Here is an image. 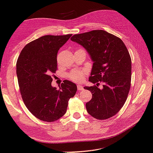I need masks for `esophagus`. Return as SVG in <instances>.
<instances>
[{
  "mask_svg": "<svg viewBox=\"0 0 153 153\" xmlns=\"http://www.w3.org/2000/svg\"><path fill=\"white\" fill-rule=\"evenodd\" d=\"M77 90H79V91H81V90H84V88H83V86L82 85H80V84L77 85Z\"/></svg>",
  "mask_w": 153,
  "mask_h": 153,
  "instance_id": "obj_1",
  "label": "esophagus"
}]
</instances>
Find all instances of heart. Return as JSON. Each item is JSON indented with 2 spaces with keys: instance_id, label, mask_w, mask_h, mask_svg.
Returning a JSON list of instances; mask_svg holds the SVG:
<instances>
[{
  "instance_id": "b5f03b06",
  "label": "heart",
  "mask_w": 153,
  "mask_h": 153,
  "mask_svg": "<svg viewBox=\"0 0 153 153\" xmlns=\"http://www.w3.org/2000/svg\"><path fill=\"white\" fill-rule=\"evenodd\" d=\"M84 71H74L69 74V79L76 82H81L84 79Z\"/></svg>"
}]
</instances>
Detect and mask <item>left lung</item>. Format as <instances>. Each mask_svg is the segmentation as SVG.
Instances as JSON below:
<instances>
[{
    "mask_svg": "<svg viewBox=\"0 0 153 153\" xmlns=\"http://www.w3.org/2000/svg\"><path fill=\"white\" fill-rule=\"evenodd\" d=\"M71 40L85 48L94 63L89 81L96 85L84 87L92 94L86 110L98 120L112 117L123 108L130 88L131 58L126 45L104 30L74 35ZM99 81L102 89L97 88Z\"/></svg>",
    "mask_w": 153,
    "mask_h": 153,
    "instance_id": "obj_1",
    "label": "left lung"
}]
</instances>
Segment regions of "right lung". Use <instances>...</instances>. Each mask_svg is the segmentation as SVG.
Masks as SVG:
<instances>
[{"label":"right lung","mask_w":153,"mask_h":153,"mask_svg":"<svg viewBox=\"0 0 153 153\" xmlns=\"http://www.w3.org/2000/svg\"><path fill=\"white\" fill-rule=\"evenodd\" d=\"M71 34L45 35L27 44L16 62L22 98L32 114L41 120L54 122L65 114L68 101L75 96L76 84L64 80L59 90L53 87L51 75L57 68L59 49Z\"/></svg>","instance_id":"right-lung-1"}]
</instances>
